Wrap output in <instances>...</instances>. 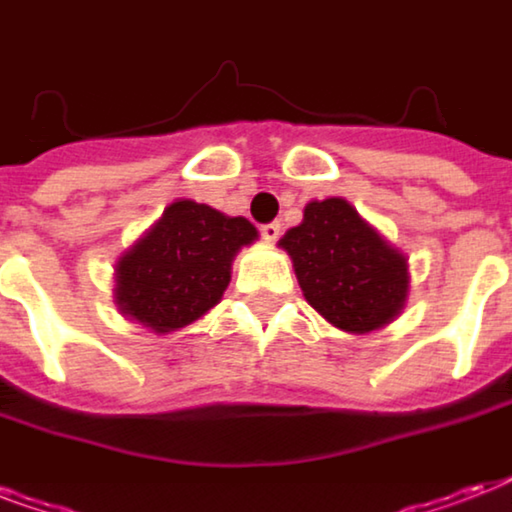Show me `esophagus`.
Returning a JSON list of instances; mask_svg holds the SVG:
<instances>
[{"label": "esophagus", "mask_w": 512, "mask_h": 512, "mask_svg": "<svg viewBox=\"0 0 512 512\" xmlns=\"http://www.w3.org/2000/svg\"><path fill=\"white\" fill-rule=\"evenodd\" d=\"M260 236H263V239L268 241V244H273V241H276L281 236V225L279 223L260 225Z\"/></svg>", "instance_id": "obj_1"}]
</instances>
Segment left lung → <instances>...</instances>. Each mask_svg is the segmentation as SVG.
Returning a JSON list of instances; mask_svg holds the SVG:
<instances>
[{
  "label": "left lung",
  "instance_id": "obj_1",
  "mask_svg": "<svg viewBox=\"0 0 512 512\" xmlns=\"http://www.w3.org/2000/svg\"><path fill=\"white\" fill-rule=\"evenodd\" d=\"M279 247L292 257L305 300L332 327L366 335L404 311L406 257L340 196L305 204L303 223Z\"/></svg>",
  "mask_w": 512,
  "mask_h": 512
}]
</instances>
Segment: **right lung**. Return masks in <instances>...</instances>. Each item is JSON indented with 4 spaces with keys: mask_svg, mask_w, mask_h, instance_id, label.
Masks as SVG:
<instances>
[{
    "mask_svg": "<svg viewBox=\"0 0 512 512\" xmlns=\"http://www.w3.org/2000/svg\"><path fill=\"white\" fill-rule=\"evenodd\" d=\"M257 239L247 217L177 199L116 263L114 303L122 316L167 335L215 308L231 263Z\"/></svg>",
    "mask_w": 512,
    "mask_h": 512,
    "instance_id": "right-lung-1",
    "label": "right lung"
}]
</instances>
